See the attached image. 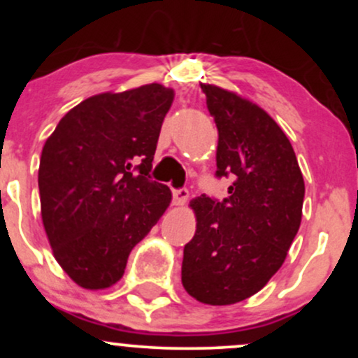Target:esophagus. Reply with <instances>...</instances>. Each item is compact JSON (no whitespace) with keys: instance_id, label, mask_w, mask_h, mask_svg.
Here are the masks:
<instances>
[{"instance_id":"34e87169","label":"esophagus","mask_w":358,"mask_h":358,"mask_svg":"<svg viewBox=\"0 0 358 358\" xmlns=\"http://www.w3.org/2000/svg\"><path fill=\"white\" fill-rule=\"evenodd\" d=\"M187 200H188V190H187V188L173 190V205H178V207H182V205L187 203Z\"/></svg>"}]
</instances>
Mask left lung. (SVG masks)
<instances>
[{
    "label": "left lung",
    "mask_w": 358,
    "mask_h": 358,
    "mask_svg": "<svg viewBox=\"0 0 358 358\" xmlns=\"http://www.w3.org/2000/svg\"><path fill=\"white\" fill-rule=\"evenodd\" d=\"M200 87L219 131L217 176L234 182L224 202H190L196 231L183 249L182 282L196 301L224 306L256 294L282 266L301 224L305 180L264 109L219 85Z\"/></svg>",
    "instance_id": "left-lung-1"
}]
</instances>
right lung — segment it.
Instances as JSON below:
<instances>
[{
    "mask_svg": "<svg viewBox=\"0 0 358 358\" xmlns=\"http://www.w3.org/2000/svg\"><path fill=\"white\" fill-rule=\"evenodd\" d=\"M175 90L146 84L82 101L47 138L38 168L40 207L53 257L77 286L116 285L127 257L170 207L150 180Z\"/></svg>",
    "mask_w": 358,
    "mask_h": 358,
    "instance_id": "add662e5",
    "label": "right lung"
}]
</instances>
